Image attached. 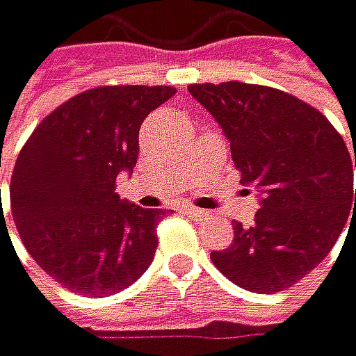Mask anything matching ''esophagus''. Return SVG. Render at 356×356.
Here are the masks:
<instances>
[{
  "label": "esophagus",
  "mask_w": 356,
  "mask_h": 356,
  "mask_svg": "<svg viewBox=\"0 0 356 356\" xmlns=\"http://www.w3.org/2000/svg\"><path fill=\"white\" fill-rule=\"evenodd\" d=\"M182 213H187L191 218H202V216H207V211H202V209H198V207H191V204L182 207Z\"/></svg>",
  "instance_id": "1"
}]
</instances>
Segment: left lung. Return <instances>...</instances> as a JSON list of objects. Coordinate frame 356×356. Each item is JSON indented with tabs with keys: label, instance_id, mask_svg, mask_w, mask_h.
Here are the masks:
<instances>
[{
	"label": "left lung",
	"instance_id": "1",
	"mask_svg": "<svg viewBox=\"0 0 356 356\" xmlns=\"http://www.w3.org/2000/svg\"><path fill=\"white\" fill-rule=\"evenodd\" d=\"M189 92L222 125L240 182L262 191L255 225L236 222L231 246L211 262L246 291L291 289L355 216L353 154L326 116L289 92L242 81L193 83Z\"/></svg>",
	"mask_w": 356,
	"mask_h": 356
}]
</instances>
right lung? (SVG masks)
I'll use <instances>...</instances> for the list:
<instances>
[{
  "mask_svg": "<svg viewBox=\"0 0 356 356\" xmlns=\"http://www.w3.org/2000/svg\"><path fill=\"white\" fill-rule=\"evenodd\" d=\"M174 92L86 90L43 118L19 152L10 178L15 227L35 262L67 291L105 297L149 268L165 211L127 204L114 189L120 171L136 167L143 120Z\"/></svg>",
  "mask_w": 356,
  "mask_h": 356,
  "instance_id": "add662e5",
  "label": "right lung"
}]
</instances>
